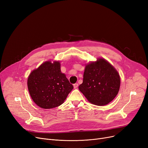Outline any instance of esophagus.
Segmentation results:
<instances>
[{
  "label": "esophagus",
  "mask_w": 148,
  "mask_h": 148,
  "mask_svg": "<svg viewBox=\"0 0 148 148\" xmlns=\"http://www.w3.org/2000/svg\"><path fill=\"white\" fill-rule=\"evenodd\" d=\"M73 86H74V88L76 89V88H77V87H78L79 84H78V83H75L73 84Z\"/></svg>",
  "instance_id": "esophagus-1"
}]
</instances>
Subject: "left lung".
Segmentation results:
<instances>
[{
    "mask_svg": "<svg viewBox=\"0 0 148 148\" xmlns=\"http://www.w3.org/2000/svg\"><path fill=\"white\" fill-rule=\"evenodd\" d=\"M120 84L116 69L104 59L98 58L86 65L79 89L90 103L104 106L117 95Z\"/></svg>",
    "mask_w": 148,
    "mask_h": 148,
    "instance_id": "8db88e82",
    "label": "left lung"
}]
</instances>
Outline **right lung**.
Wrapping results in <instances>:
<instances>
[{
    "instance_id": "right-lung-1",
    "label": "right lung",
    "mask_w": 148,
    "mask_h": 148,
    "mask_svg": "<svg viewBox=\"0 0 148 148\" xmlns=\"http://www.w3.org/2000/svg\"><path fill=\"white\" fill-rule=\"evenodd\" d=\"M30 95L34 103L48 109L63 104L73 89L58 61H47L30 73L27 79Z\"/></svg>"
}]
</instances>
